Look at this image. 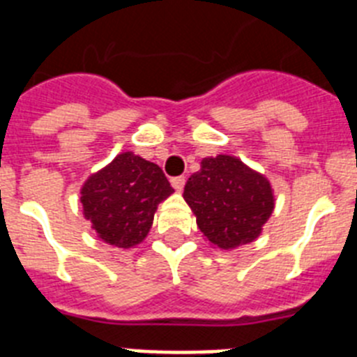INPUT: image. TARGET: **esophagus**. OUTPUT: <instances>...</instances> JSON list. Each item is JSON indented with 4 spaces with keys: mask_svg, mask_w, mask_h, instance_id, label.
I'll list each match as a JSON object with an SVG mask.
<instances>
[{
    "mask_svg": "<svg viewBox=\"0 0 357 357\" xmlns=\"http://www.w3.org/2000/svg\"><path fill=\"white\" fill-rule=\"evenodd\" d=\"M184 184H185L184 176H175V178H172L173 189H175V191H178V193H181L182 189H184Z\"/></svg>",
    "mask_w": 357,
    "mask_h": 357,
    "instance_id": "obj_1",
    "label": "esophagus"
}]
</instances>
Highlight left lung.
<instances>
[{
    "label": "left lung",
    "mask_w": 357,
    "mask_h": 357,
    "mask_svg": "<svg viewBox=\"0 0 357 357\" xmlns=\"http://www.w3.org/2000/svg\"><path fill=\"white\" fill-rule=\"evenodd\" d=\"M184 200L197 216L202 234L220 250L259 238L275 207L266 176L232 155L202 159L200 169L185 182Z\"/></svg>",
    "instance_id": "8db88e82"
}]
</instances>
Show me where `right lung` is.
<instances>
[{
    "instance_id": "obj_1",
    "label": "right lung",
    "mask_w": 357,
    "mask_h": 357,
    "mask_svg": "<svg viewBox=\"0 0 357 357\" xmlns=\"http://www.w3.org/2000/svg\"><path fill=\"white\" fill-rule=\"evenodd\" d=\"M172 193L157 164L123 151L84 182L80 202L98 238L112 247L132 248L146 238L157 206Z\"/></svg>"
}]
</instances>
